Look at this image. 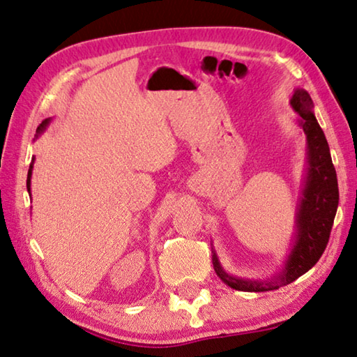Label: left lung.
<instances>
[{
	"label": "left lung",
	"instance_id": "obj_1",
	"mask_svg": "<svg viewBox=\"0 0 357 357\" xmlns=\"http://www.w3.org/2000/svg\"><path fill=\"white\" fill-rule=\"evenodd\" d=\"M289 104L298 113L296 121L307 137V167L299 204L296 209V229L291 239V249L279 273L264 280L228 274L222 268L219 257L213 249L215 274L229 288L238 291H271L288 285L305 274L321 258L334 223L338 206L337 173L332 165L328 140L313 113V100L305 89L296 88Z\"/></svg>",
	"mask_w": 357,
	"mask_h": 357
}]
</instances>
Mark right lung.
Listing matches in <instances>:
<instances>
[{
    "label": "right lung",
    "mask_w": 357,
    "mask_h": 357,
    "mask_svg": "<svg viewBox=\"0 0 357 357\" xmlns=\"http://www.w3.org/2000/svg\"><path fill=\"white\" fill-rule=\"evenodd\" d=\"M50 124V118H47V119H44L40 123V126L38 128V135H40L42 132H44L45 129H47V126ZM33 164H34V157L31 159V165H29V170H28V178H26V189H28V193L29 195H31V174H33Z\"/></svg>",
    "instance_id": "obj_1"
}]
</instances>
